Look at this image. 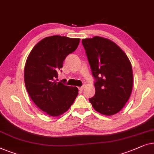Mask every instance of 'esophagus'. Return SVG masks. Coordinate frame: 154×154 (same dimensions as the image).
<instances>
[{"label": "esophagus", "instance_id": "1", "mask_svg": "<svg viewBox=\"0 0 154 154\" xmlns=\"http://www.w3.org/2000/svg\"><path fill=\"white\" fill-rule=\"evenodd\" d=\"M84 88V86H82V87H79V90H80V91H83Z\"/></svg>", "mask_w": 154, "mask_h": 154}]
</instances>
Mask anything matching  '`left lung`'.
I'll use <instances>...</instances> for the list:
<instances>
[{
  "mask_svg": "<svg viewBox=\"0 0 154 154\" xmlns=\"http://www.w3.org/2000/svg\"><path fill=\"white\" fill-rule=\"evenodd\" d=\"M82 42L96 79V94L89 102L99 113L114 115L131 96L133 84L131 61L124 51L107 38L94 36L82 39Z\"/></svg>",
  "mask_w": 154,
  "mask_h": 154,
  "instance_id": "left-lung-1",
  "label": "left lung"
}]
</instances>
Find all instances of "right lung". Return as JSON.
Masks as SVG:
<instances>
[{
	"label": "right lung",
	"instance_id": "add662e5",
	"mask_svg": "<svg viewBox=\"0 0 154 154\" xmlns=\"http://www.w3.org/2000/svg\"><path fill=\"white\" fill-rule=\"evenodd\" d=\"M79 38L53 35L40 40L30 52L24 67L25 86L33 103L51 116L68 111L78 95L77 87L57 82L58 71Z\"/></svg>",
	"mask_w": 154,
	"mask_h": 154
}]
</instances>
